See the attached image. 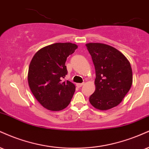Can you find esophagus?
I'll use <instances>...</instances> for the list:
<instances>
[{"mask_svg":"<svg viewBox=\"0 0 149 149\" xmlns=\"http://www.w3.org/2000/svg\"><path fill=\"white\" fill-rule=\"evenodd\" d=\"M84 84H85V83H84V82H82V83H77L76 84V86L78 87H81L82 86L84 85Z\"/></svg>","mask_w":149,"mask_h":149,"instance_id":"1","label":"esophagus"}]
</instances>
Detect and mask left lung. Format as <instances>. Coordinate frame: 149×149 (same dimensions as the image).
Returning a JSON list of instances; mask_svg holds the SVG:
<instances>
[{"label": "left lung", "instance_id": "obj_1", "mask_svg": "<svg viewBox=\"0 0 149 149\" xmlns=\"http://www.w3.org/2000/svg\"><path fill=\"white\" fill-rule=\"evenodd\" d=\"M86 46L96 70V89L89 102L98 110H110L122 101L131 87V66L126 56L112 46L101 43H88Z\"/></svg>", "mask_w": 149, "mask_h": 149}]
</instances>
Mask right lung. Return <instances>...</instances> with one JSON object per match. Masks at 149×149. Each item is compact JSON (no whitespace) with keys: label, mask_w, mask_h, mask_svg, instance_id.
<instances>
[{"label":"right lung","mask_w":149,"mask_h":149,"mask_svg":"<svg viewBox=\"0 0 149 149\" xmlns=\"http://www.w3.org/2000/svg\"><path fill=\"white\" fill-rule=\"evenodd\" d=\"M78 46L72 43H55L41 48L29 65L28 81L36 99L48 110L60 111L71 102L76 86L69 80L65 62Z\"/></svg>","instance_id":"obj_1"}]
</instances>
